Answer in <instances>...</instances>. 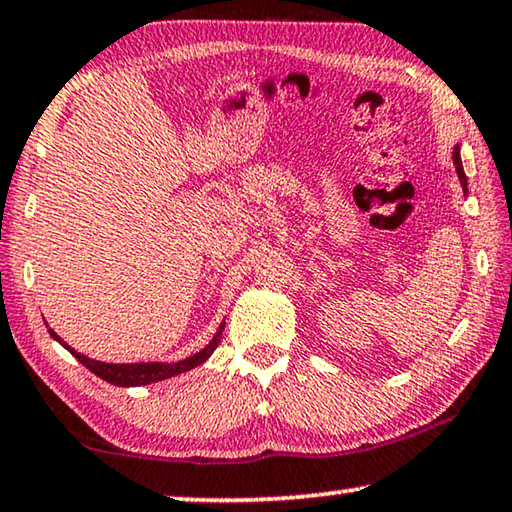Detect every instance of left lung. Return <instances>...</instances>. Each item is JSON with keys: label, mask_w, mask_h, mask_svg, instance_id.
I'll list each match as a JSON object with an SVG mask.
<instances>
[{"label": "left lung", "mask_w": 512, "mask_h": 512, "mask_svg": "<svg viewBox=\"0 0 512 512\" xmlns=\"http://www.w3.org/2000/svg\"><path fill=\"white\" fill-rule=\"evenodd\" d=\"M453 163H455V170H457V177H460L462 188L467 190V174H464V167H462V160H460V147H455V151H453Z\"/></svg>", "instance_id": "obj_1"}]
</instances>
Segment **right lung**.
<instances>
[{"instance_id":"add662e5","label":"right lung","mask_w":512,"mask_h":512,"mask_svg":"<svg viewBox=\"0 0 512 512\" xmlns=\"http://www.w3.org/2000/svg\"><path fill=\"white\" fill-rule=\"evenodd\" d=\"M50 335L55 340H59L61 345H64L75 358H78L85 368L94 372L96 377L110 381V384H114V386H144V384H154V381L170 379L174 375H181V372H188V370L197 368V365H202L213 352H216L220 335H223V326H220L218 333L213 335V340L202 349V352L183 358V361H177V363H103V361H94V358L78 354L75 349L68 347L66 342L61 340L52 329H50Z\"/></svg>"}]
</instances>
